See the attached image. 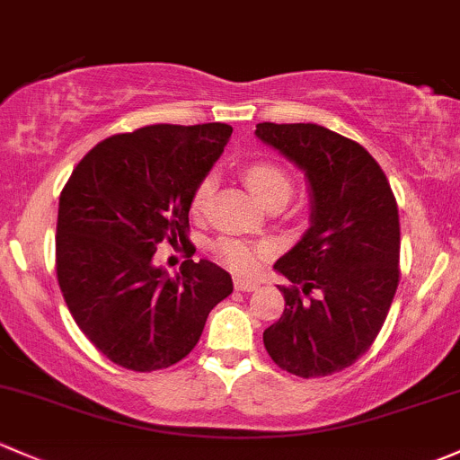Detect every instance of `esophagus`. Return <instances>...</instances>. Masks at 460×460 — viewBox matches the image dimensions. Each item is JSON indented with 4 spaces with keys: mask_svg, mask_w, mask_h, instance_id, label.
I'll use <instances>...</instances> for the list:
<instances>
[{
    "mask_svg": "<svg viewBox=\"0 0 460 460\" xmlns=\"http://www.w3.org/2000/svg\"><path fill=\"white\" fill-rule=\"evenodd\" d=\"M234 287L235 291H243V293H251L258 288V282H251V279H243V278H235L234 279Z\"/></svg>",
    "mask_w": 460,
    "mask_h": 460,
    "instance_id": "1",
    "label": "esophagus"
}]
</instances>
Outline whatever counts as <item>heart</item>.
<instances>
[{
    "instance_id": "1",
    "label": "heart",
    "mask_w": 460,
    "mask_h": 460,
    "mask_svg": "<svg viewBox=\"0 0 460 460\" xmlns=\"http://www.w3.org/2000/svg\"><path fill=\"white\" fill-rule=\"evenodd\" d=\"M243 178L249 187L251 193L258 198L262 205H270V202H287L291 198L293 191V181L288 176V172L278 163L270 161H253L243 169ZM216 181L214 176H205L198 181V185L193 187L191 198H190V209L191 216L202 217L209 209L211 196H214ZM270 253V244L260 243L251 244L246 240L231 238V235H220L211 243V255L229 270L235 273H251L262 258H267Z\"/></svg>"
}]
</instances>
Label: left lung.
<instances>
[{
    "label": "left lung",
    "instance_id": "left-lung-1",
    "mask_svg": "<svg viewBox=\"0 0 460 460\" xmlns=\"http://www.w3.org/2000/svg\"><path fill=\"white\" fill-rule=\"evenodd\" d=\"M255 134L306 172L311 229L275 262L288 279L282 317L264 331L270 359L315 379L370 350L401 279L396 198L357 141L315 123H258Z\"/></svg>",
    "mask_w": 460,
    "mask_h": 460
}]
</instances>
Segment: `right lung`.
<instances>
[{"instance_id": "right-lung-1", "label": "right lung", "mask_w": 460, "mask_h": 460, "mask_svg": "<svg viewBox=\"0 0 460 460\" xmlns=\"http://www.w3.org/2000/svg\"><path fill=\"white\" fill-rule=\"evenodd\" d=\"M225 123L147 125L90 149L59 198L57 279L76 326L116 366L163 370L198 344L211 308L234 291L209 260L167 278L158 244L191 258L190 198L225 149Z\"/></svg>"}]
</instances>
